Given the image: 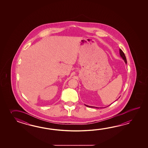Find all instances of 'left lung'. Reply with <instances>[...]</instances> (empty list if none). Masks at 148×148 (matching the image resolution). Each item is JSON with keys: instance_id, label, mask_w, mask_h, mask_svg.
<instances>
[{"instance_id": "obj_1", "label": "left lung", "mask_w": 148, "mask_h": 148, "mask_svg": "<svg viewBox=\"0 0 148 148\" xmlns=\"http://www.w3.org/2000/svg\"><path fill=\"white\" fill-rule=\"evenodd\" d=\"M120 56L121 57V58H122V59H123L124 61V62H125V63L126 64L127 63V60H126V58L125 56V54L124 53V52H123L122 50H121V49H120ZM110 104V105H111ZM110 105H108V106H109ZM85 106H86L87 107H92V108H102V107H94V106H88V105H85ZM107 106V107H108Z\"/></svg>"}]
</instances>
